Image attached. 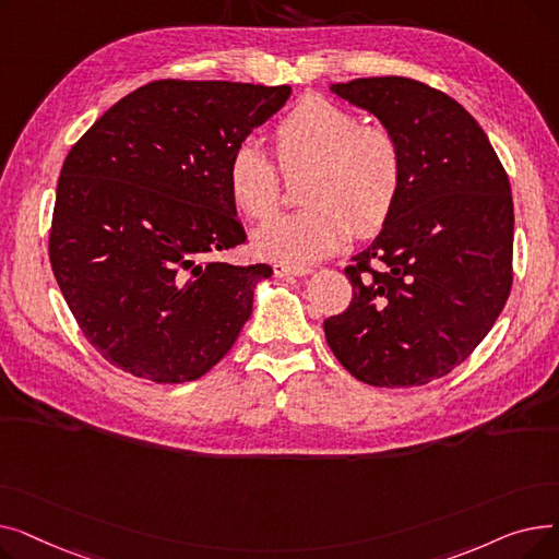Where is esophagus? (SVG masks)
Returning <instances> with one entry per match:
<instances>
[{
	"instance_id": "1",
	"label": "esophagus",
	"mask_w": 559,
	"mask_h": 559,
	"mask_svg": "<svg viewBox=\"0 0 559 559\" xmlns=\"http://www.w3.org/2000/svg\"><path fill=\"white\" fill-rule=\"evenodd\" d=\"M310 267H304V264H287V262H274V274L276 276H306L310 274Z\"/></svg>"
}]
</instances>
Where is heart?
Instances as JSON below:
<instances>
[{
	"instance_id": "obj_1",
	"label": "heart",
	"mask_w": 559,
	"mask_h": 559,
	"mask_svg": "<svg viewBox=\"0 0 559 559\" xmlns=\"http://www.w3.org/2000/svg\"><path fill=\"white\" fill-rule=\"evenodd\" d=\"M281 167L310 165L301 199L306 209L274 217L255 233L260 255L310 264L337 251L350 230L371 235L390 219L403 186L396 135L326 97L308 95L274 127ZM228 192L251 219H267L281 203V171L253 140L235 146L226 169Z\"/></svg>"
}]
</instances>
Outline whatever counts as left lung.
<instances>
[{"label":"left lung","instance_id":"obj_1","mask_svg":"<svg viewBox=\"0 0 559 559\" xmlns=\"http://www.w3.org/2000/svg\"><path fill=\"white\" fill-rule=\"evenodd\" d=\"M331 91L396 135L403 186L344 270L354 299L324 321L326 342L367 385H426L474 354L510 297L508 174L474 117L421 81L369 76Z\"/></svg>","mask_w":559,"mask_h":559}]
</instances>
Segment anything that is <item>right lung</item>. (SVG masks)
I'll list each match as a JSON object with an SVG mask.
<instances>
[{"label": "right lung", "mask_w": 559, "mask_h": 559, "mask_svg": "<svg viewBox=\"0 0 559 559\" xmlns=\"http://www.w3.org/2000/svg\"><path fill=\"white\" fill-rule=\"evenodd\" d=\"M289 85L152 81L72 146L56 188L49 262L85 340L115 367L188 383L238 340L270 264L217 260L247 240L228 192L235 146Z\"/></svg>", "instance_id": "add662e5"}]
</instances>
